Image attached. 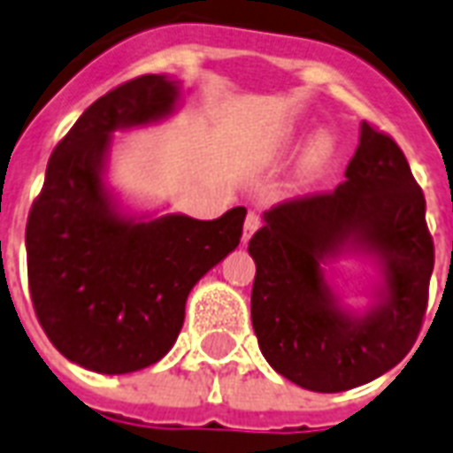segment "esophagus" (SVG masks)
<instances>
[{"label":"esophagus","instance_id":"esophagus-1","mask_svg":"<svg viewBox=\"0 0 453 453\" xmlns=\"http://www.w3.org/2000/svg\"><path fill=\"white\" fill-rule=\"evenodd\" d=\"M261 227V219L256 216V213H247V220H244V233H242V242L247 244L251 237H254V233Z\"/></svg>","mask_w":453,"mask_h":453}]
</instances>
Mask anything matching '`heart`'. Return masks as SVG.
I'll list each match as a JSON object with an SVG mask.
<instances>
[{"label": "heart", "mask_w": 453, "mask_h": 453, "mask_svg": "<svg viewBox=\"0 0 453 453\" xmlns=\"http://www.w3.org/2000/svg\"><path fill=\"white\" fill-rule=\"evenodd\" d=\"M303 145V138L298 131H289V134H284L280 141L273 148V157L275 159H287L294 152L298 150ZM334 157H336V141L331 134H317L310 145L305 148V155L301 159V176L303 178H317L319 173L329 169L331 162H334Z\"/></svg>", "instance_id": "heart-1"}]
</instances>
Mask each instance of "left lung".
I'll return each instance as SVG.
<instances>
[{
    "mask_svg": "<svg viewBox=\"0 0 453 453\" xmlns=\"http://www.w3.org/2000/svg\"><path fill=\"white\" fill-rule=\"evenodd\" d=\"M249 242L251 324L263 357L291 383L341 393L400 365L421 331L435 265L426 199L393 138L366 122L334 192L273 206ZM348 253L377 268L370 303L340 301L328 271Z\"/></svg>",
    "mask_w": 453,
    "mask_h": 453,
    "instance_id": "obj_1",
    "label": "left lung"
}]
</instances>
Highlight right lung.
<instances>
[{"label":"right lung","mask_w":453,"mask_h":453,"mask_svg":"<svg viewBox=\"0 0 453 453\" xmlns=\"http://www.w3.org/2000/svg\"><path fill=\"white\" fill-rule=\"evenodd\" d=\"M180 81L143 74L101 96L56 145L25 227L37 319L60 355L96 373L155 365L176 343L192 287L237 249L247 209L216 220L131 213L108 185L117 131L164 122Z\"/></svg>","instance_id":"obj_1"}]
</instances>
